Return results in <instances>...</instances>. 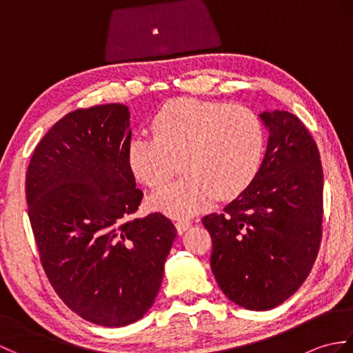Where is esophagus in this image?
<instances>
[{
    "label": "esophagus",
    "mask_w": 353,
    "mask_h": 353,
    "mask_svg": "<svg viewBox=\"0 0 353 353\" xmlns=\"http://www.w3.org/2000/svg\"><path fill=\"white\" fill-rule=\"evenodd\" d=\"M191 221L190 220H177V223H176V229H177V232L179 234H183L185 230H188L190 228H191Z\"/></svg>",
    "instance_id": "esophagus-1"
}]
</instances>
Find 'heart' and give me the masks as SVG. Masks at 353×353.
<instances>
[{
    "mask_svg": "<svg viewBox=\"0 0 353 353\" xmlns=\"http://www.w3.org/2000/svg\"><path fill=\"white\" fill-rule=\"evenodd\" d=\"M154 137H133L127 163L139 182L157 190L177 171L182 176L150 199L170 216H191L216 200L239 196L261 168L265 132L259 117L239 104L177 99L152 121Z\"/></svg>",
    "mask_w": 353,
    "mask_h": 353,
    "instance_id": "heart-1",
    "label": "heart"
}]
</instances>
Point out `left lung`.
<instances>
[{
  "instance_id": "left-lung-1",
  "label": "left lung",
  "mask_w": 353,
  "mask_h": 353,
  "mask_svg": "<svg viewBox=\"0 0 353 353\" xmlns=\"http://www.w3.org/2000/svg\"><path fill=\"white\" fill-rule=\"evenodd\" d=\"M270 130L256 177L201 219L212 238L211 268L229 301L267 311L287 301L316 262L323 224V167L316 141L287 110L262 112Z\"/></svg>"
}]
</instances>
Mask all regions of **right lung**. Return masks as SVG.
<instances>
[{
	"label": "right lung",
	"mask_w": 353,
	"mask_h": 353,
	"mask_svg": "<svg viewBox=\"0 0 353 353\" xmlns=\"http://www.w3.org/2000/svg\"><path fill=\"white\" fill-rule=\"evenodd\" d=\"M130 112L112 103L70 112L45 133L26 174L41 264L63 303L119 327L152 308L177 230L161 212L134 219L142 194L127 163Z\"/></svg>",
	"instance_id": "obj_1"
}]
</instances>
